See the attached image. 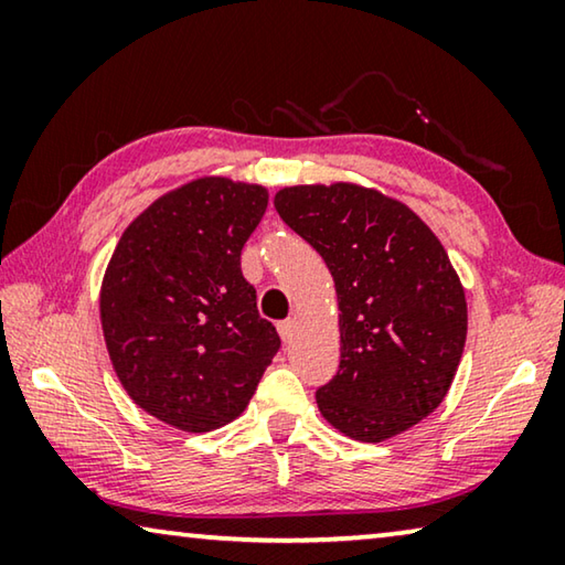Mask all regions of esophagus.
I'll list each match as a JSON object with an SVG mask.
<instances>
[{"mask_svg":"<svg viewBox=\"0 0 565 565\" xmlns=\"http://www.w3.org/2000/svg\"><path fill=\"white\" fill-rule=\"evenodd\" d=\"M279 337L284 339V341H291L294 339V333H296V321L294 319H286V321H279Z\"/></svg>","mask_w":565,"mask_h":565,"instance_id":"obj_1","label":"esophagus"}]
</instances>
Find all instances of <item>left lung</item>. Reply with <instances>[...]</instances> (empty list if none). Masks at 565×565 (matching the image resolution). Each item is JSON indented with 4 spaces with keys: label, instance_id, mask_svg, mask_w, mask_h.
Instances as JSON below:
<instances>
[{
    "label": "left lung",
    "instance_id": "1",
    "mask_svg": "<svg viewBox=\"0 0 565 565\" xmlns=\"http://www.w3.org/2000/svg\"><path fill=\"white\" fill-rule=\"evenodd\" d=\"M274 206L337 286L341 361L317 391L321 416L379 444L434 414L468 329L463 286L436 234L406 204L343 181L286 186Z\"/></svg>",
    "mask_w": 565,
    "mask_h": 565
}]
</instances>
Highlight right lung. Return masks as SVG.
I'll list each match as a JSON object with an SVG mask.
<instances>
[{
    "instance_id": "1",
    "label": "right lung",
    "mask_w": 565,
    "mask_h": 565,
    "mask_svg": "<svg viewBox=\"0 0 565 565\" xmlns=\"http://www.w3.org/2000/svg\"><path fill=\"white\" fill-rule=\"evenodd\" d=\"M269 191L204 177L169 191L121 234L102 281L111 366L134 404L189 434L242 416L281 347L242 274Z\"/></svg>"
}]
</instances>
